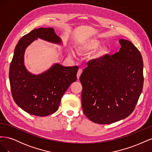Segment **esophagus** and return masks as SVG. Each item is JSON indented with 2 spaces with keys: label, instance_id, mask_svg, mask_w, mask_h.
<instances>
[{
  "label": "esophagus",
  "instance_id": "obj_1",
  "mask_svg": "<svg viewBox=\"0 0 152 152\" xmlns=\"http://www.w3.org/2000/svg\"><path fill=\"white\" fill-rule=\"evenodd\" d=\"M82 72V70L81 68H79V70H78L77 74V79H79V78H80V75H81Z\"/></svg>",
  "mask_w": 152,
  "mask_h": 152
}]
</instances>
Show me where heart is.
Returning <instances> with one entry per match:
<instances>
[{"instance_id": "b5f03b06", "label": "heart", "mask_w": 152, "mask_h": 152, "mask_svg": "<svg viewBox=\"0 0 152 152\" xmlns=\"http://www.w3.org/2000/svg\"><path fill=\"white\" fill-rule=\"evenodd\" d=\"M100 45V42L96 39H89L84 40L78 45L77 50L78 52L80 53H86L89 52L91 50L97 49ZM105 50L102 49L100 51V54H103Z\"/></svg>"}]
</instances>
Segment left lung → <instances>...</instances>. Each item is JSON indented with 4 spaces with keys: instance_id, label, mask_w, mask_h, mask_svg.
I'll return each instance as SVG.
<instances>
[{
    "instance_id": "8db88e82",
    "label": "left lung",
    "mask_w": 152,
    "mask_h": 152,
    "mask_svg": "<svg viewBox=\"0 0 152 152\" xmlns=\"http://www.w3.org/2000/svg\"><path fill=\"white\" fill-rule=\"evenodd\" d=\"M119 43L118 52L89 61L80 77L83 112L96 124H110L129 116L142 90L140 50L129 40Z\"/></svg>"
}]
</instances>
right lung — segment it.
<instances>
[{
  "instance_id": "obj_1",
  "label": "right lung",
  "mask_w": 152,
  "mask_h": 152,
  "mask_svg": "<svg viewBox=\"0 0 152 152\" xmlns=\"http://www.w3.org/2000/svg\"><path fill=\"white\" fill-rule=\"evenodd\" d=\"M37 38L61 43L53 28L31 30L16 45L9 77L12 98L18 107L29 114L45 117L57 111L64 93L77 80L79 67H66L56 63L42 74L29 73L24 66V54L27 46Z\"/></svg>"
}]
</instances>
